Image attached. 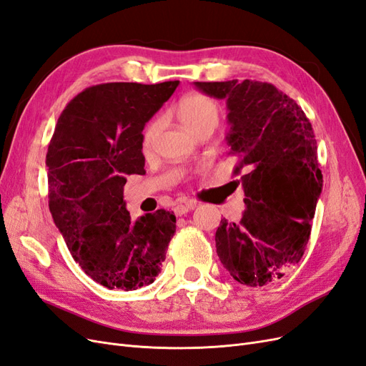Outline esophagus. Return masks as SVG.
<instances>
[{
    "instance_id": "34e87169",
    "label": "esophagus",
    "mask_w": 366,
    "mask_h": 366,
    "mask_svg": "<svg viewBox=\"0 0 366 366\" xmlns=\"http://www.w3.org/2000/svg\"><path fill=\"white\" fill-rule=\"evenodd\" d=\"M197 207V203H192V202H186V203H182V204H177L174 207V214L177 217H182V215H186L189 210H194Z\"/></svg>"
}]
</instances>
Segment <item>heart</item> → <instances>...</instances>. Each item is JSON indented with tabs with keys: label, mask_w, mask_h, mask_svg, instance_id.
Listing matches in <instances>:
<instances>
[{
	"label": "heart",
	"mask_w": 366,
	"mask_h": 366,
	"mask_svg": "<svg viewBox=\"0 0 366 366\" xmlns=\"http://www.w3.org/2000/svg\"><path fill=\"white\" fill-rule=\"evenodd\" d=\"M177 114H179L182 125L189 131L191 134H195V132L203 128L214 129L218 125L219 105L212 97H209L206 94H189L180 101L179 108H177ZM159 125V120H154L145 128V131H143L142 147L145 151H148L152 147L154 139L157 136Z\"/></svg>",
	"instance_id": "1"
}]
</instances>
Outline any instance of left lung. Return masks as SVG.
I'll return each instance as SVG.
<instances>
[{
	"label": "left lung",
	"instance_id": "8db88e82",
	"mask_svg": "<svg viewBox=\"0 0 366 366\" xmlns=\"http://www.w3.org/2000/svg\"><path fill=\"white\" fill-rule=\"evenodd\" d=\"M210 97L226 99L229 156L237 159L246 210L221 219L217 253L232 278L262 287L301 261L322 191L317 145L302 108L269 82H195ZM238 182V183H239Z\"/></svg>",
	"mask_w": 366,
	"mask_h": 366
}]
</instances>
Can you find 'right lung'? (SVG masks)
I'll return each mask as SVG.
<instances>
[{
	"instance_id": "1",
	"label": "right lung",
	"mask_w": 366,
	"mask_h": 366,
	"mask_svg": "<svg viewBox=\"0 0 366 366\" xmlns=\"http://www.w3.org/2000/svg\"><path fill=\"white\" fill-rule=\"evenodd\" d=\"M109 82L88 86L61 113L50 140L49 207L71 257L96 282L136 290L154 282L175 232L159 209L132 223L127 177L142 174V131L179 86Z\"/></svg>"
}]
</instances>
